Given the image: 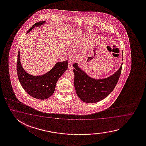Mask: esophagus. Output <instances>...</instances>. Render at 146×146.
Instances as JSON below:
<instances>
[{
	"label": "esophagus",
	"mask_w": 146,
	"mask_h": 146,
	"mask_svg": "<svg viewBox=\"0 0 146 146\" xmlns=\"http://www.w3.org/2000/svg\"><path fill=\"white\" fill-rule=\"evenodd\" d=\"M68 65V68L69 69L71 70V69H72V64L71 62H69Z\"/></svg>",
	"instance_id": "esophagus-1"
}]
</instances>
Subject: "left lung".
<instances>
[{
  "label": "left lung",
  "mask_w": 146,
  "mask_h": 146,
  "mask_svg": "<svg viewBox=\"0 0 146 146\" xmlns=\"http://www.w3.org/2000/svg\"><path fill=\"white\" fill-rule=\"evenodd\" d=\"M121 64L118 70L109 77L96 79L74 64V88L78 96L84 102L96 103L109 96L115 88L121 74Z\"/></svg>",
  "instance_id": "left-lung-1"
}]
</instances>
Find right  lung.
I'll return each instance as SVG.
<instances>
[{"instance_id": "1", "label": "right lung", "mask_w": 146, "mask_h": 146, "mask_svg": "<svg viewBox=\"0 0 146 146\" xmlns=\"http://www.w3.org/2000/svg\"><path fill=\"white\" fill-rule=\"evenodd\" d=\"M45 21L35 23L27 33L35 27L43 25ZM67 60L58 62L50 71L40 76L29 74L22 68L20 60V52L18 53L17 72L20 83L25 92L32 97L40 100L46 99L53 94L57 81L68 68Z\"/></svg>"}]
</instances>
